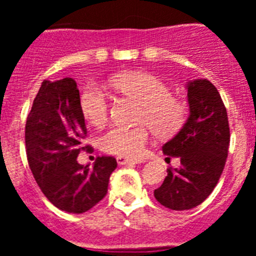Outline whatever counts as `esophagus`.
Segmentation results:
<instances>
[{"instance_id":"1","label":"esophagus","mask_w":256,"mask_h":256,"mask_svg":"<svg viewBox=\"0 0 256 256\" xmlns=\"http://www.w3.org/2000/svg\"><path fill=\"white\" fill-rule=\"evenodd\" d=\"M116 162L119 165H126V164H138L142 162L141 160L137 159H130V158H124V156H118Z\"/></svg>"}]
</instances>
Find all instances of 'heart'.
I'll use <instances>...</instances> for the list:
<instances>
[{"mask_svg": "<svg viewBox=\"0 0 256 256\" xmlns=\"http://www.w3.org/2000/svg\"><path fill=\"white\" fill-rule=\"evenodd\" d=\"M112 90L141 104L133 128L114 126L100 138L104 151L124 158H140L150 138V128L162 140L170 138L184 126L188 116L186 101L170 94V88L158 76L146 72H126L108 80ZM79 108L90 124L106 123L108 102L105 94L94 84L86 86L79 97Z\"/></svg>", "mask_w": 256, "mask_h": 256, "instance_id": "1", "label": "heart"}]
</instances>
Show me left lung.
I'll return each instance as SVG.
<instances>
[{
	"label": "left lung",
	"mask_w": 256,
	"mask_h": 256,
	"mask_svg": "<svg viewBox=\"0 0 256 256\" xmlns=\"http://www.w3.org/2000/svg\"><path fill=\"white\" fill-rule=\"evenodd\" d=\"M190 116L182 130L162 146V152L180 158V168H168L164 182L154 191L160 204L172 210L200 205L216 186L230 148L226 106L216 86L208 79L187 84Z\"/></svg>",
	"instance_id": "left-lung-1"
}]
</instances>
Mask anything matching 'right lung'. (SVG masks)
<instances>
[{"label":"right lung","instance_id":"right-lung-1","mask_svg":"<svg viewBox=\"0 0 256 256\" xmlns=\"http://www.w3.org/2000/svg\"><path fill=\"white\" fill-rule=\"evenodd\" d=\"M86 136L76 80H44L26 118V158L44 195L60 210L74 214L105 198L118 165L112 156H98L94 166L78 164L79 152L91 148L83 144Z\"/></svg>","mask_w":256,"mask_h":256}]
</instances>
